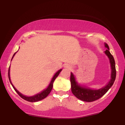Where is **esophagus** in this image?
Returning <instances> with one entry per match:
<instances>
[{"label":"esophagus","mask_w":125,"mask_h":125,"mask_svg":"<svg viewBox=\"0 0 125 125\" xmlns=\"http://www.w3.org/2000/svg\"><path fill=\"white\" fill-rule=\"evenodd\" d=\"M64 67H66V68H67V69H71V66L70 65V64H66L65 66H64Z\"/></svg>","instance_id":"34e87169"}]
</instances>
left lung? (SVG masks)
I'll return each mask as SVG.
<instances>
[{"label":"left lung","instance_id":"8db88e82","mask_svg":"<svg viewBox=\"0 0 125 125\" xmlns=\"http://www.w3.org/2000/svg\"><path fill=\"white\" fill-rule=\"evenodd\" d=\"M104 46L107 49L104 52V53L109 59L110 63V66H111L112 69L111 79H110L108 83L107 84V85H106L105 86L103 87L102 88L99 89L94 90L87 88L86 87H83V86L78 84L77 82L76 81V79L75 77L74 76V74L71 72V83L72 92L79 99L84 102H91L99 99L108 91L115 81L116 75L115 62V59L113 56L110 53L109 48L107 44L105 43Z\"/></svg>","mask_w":125,"mask_h":125}]
</instances>
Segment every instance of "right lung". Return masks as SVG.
Instances as JSON below:
<instances>
[{
    "mask_svg": "<svg viewBox=\"0 0 125 125\" xmlns=\"http://www.w3.org/2000/svg\"><path fill=\"white\" fill-rule=\"evenodd\" d=\"M16 53H14L13 56V57L12 58V59L14 57V56H15ZM61 71H62V69H60L59 71H58L55 74H54V75L53 76V78L52 79V81L51 82V83H50V84H49L48 87H47L46 89L43 90V91L41 92V93H39V94H35V95H34V96H26L23 95V94H21V93H20L19 92L18 90L15 88V86L13 85V84L12 83V82H11V81H10V66H9V68L8 76H9V79L10 82V83H11V84H12L13 87V89H15V91L16 92L17 94H18L21 97V98L23 99H25V100H27V101H28V102H38V101H39V100L43 99L45 98V97H46L47 96H48L49 95V94L50 92H51L52 89L53 84L54 80H55V79L58 76V75L59 74L60 72H61Z\"/></svg>",
    "mask_w": 125,
    "mask_h": 125,
    "instance_id": "1",
    "label": "right lung"
}]
</instances>
